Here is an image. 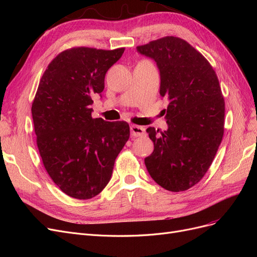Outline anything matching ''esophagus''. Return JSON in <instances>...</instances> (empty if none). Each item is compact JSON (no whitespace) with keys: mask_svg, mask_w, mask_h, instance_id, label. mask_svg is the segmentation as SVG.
<instances>
[{"mask_svg":"<svg viewBox=\"0 0 257 257\" xmlns=\"http://www.w3.org/2000/svg\"><path fill=\"white\" fill-rule=\"evenodd\" d=\"M131 135L133 137H141L145 134V128L139 125H131Z\"/></svg>","mask_w":257,"mask_h":257,"instance_id":"34e87169","label":"esophagus"}]
</instances>
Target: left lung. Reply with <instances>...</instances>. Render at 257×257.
<instances>
[{"instance_id": "1", "label": "left lung", "mask_w": 257, "mask_h": 257, "mask_svg": "<svg viewBox=\"0 0 257 257\" xmlns=\"http://www.w3.org/2000/svg\"><path fill=\"white\" fill-rule=\"evenodd\" d=\"M137 51L157 62L160 94L169 99L168 128H147L154 150L146 167L162 188L186 191L205 176L222 142L225 102L219 79L203 54L179 37L160 38Z\"/></svg>"}]
</instances>
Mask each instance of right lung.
<instances>
[{
	"mask_svg": "<svg viewBox=\"0 0 257 257\" xmlns=\"http://www.w3.org/2000/svg\"><path fill=\"white\" fill-rule=\"evenodd\" d=\"M124 48L67 49L54 58L32 104L43 164L62 192L77 199L96 196L109 182L114 161L130 138L124 121L92 118V96Z\"/></svg>",
	"mask_w": 257,
	"mask_h": 257,
	"instance_id": "add662e5",
	"label": "right lung"
}]
</instances>
